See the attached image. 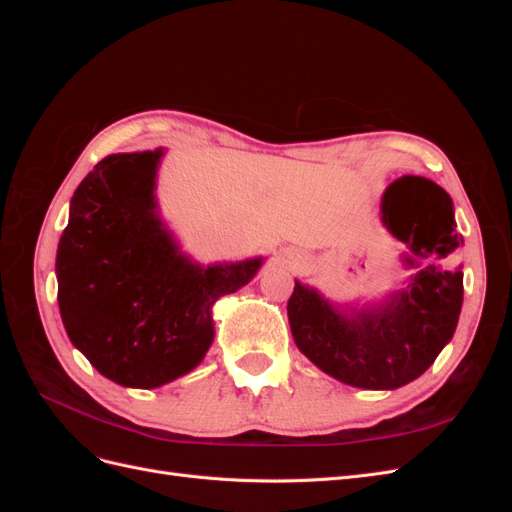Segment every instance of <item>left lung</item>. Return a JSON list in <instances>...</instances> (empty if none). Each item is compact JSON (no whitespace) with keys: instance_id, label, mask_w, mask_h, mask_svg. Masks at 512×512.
Instances as JSON below:
<instances>
[{"instance_id":"1","label":"left lung","mask_w":512,"mask_h":512,"mask_svg":"<svg viewBox=\"0 0 512 512\" xmlns=\"http://www.w3.org/2000/svg\"><path fill=\"white\" fill-rule=\"evenodd\" d=\"M382 226L404 245L408 284L363 305H337L294 280L288 322L297 348L324 374L369 391L423 376L451 342L463 303V271L448 258L463 245L453 200L425 177H401L382 194Z\"/></svg>"}]
</instances>
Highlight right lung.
Returning <instances> with one entry per match:
<instances>
[{
    "label": "right lung",
    "instance_id": "right-lung-1",
    "mask_svg": "<svg viewBox=\"0 0 512 512\" xmlns=\"http://www.w3.org/2000/svg\"><path fill=\"white\" fill-rule=\"evenodd\" d=\"M166 149L115 153L70 200L57 245V303L76 350L130 389H158L205 359L213 305L265 258L200 265L164 224L156 183Z\"/></svg>",
    "mask_w": 512,
    "mask_h": 512
}]
</instances>
